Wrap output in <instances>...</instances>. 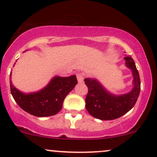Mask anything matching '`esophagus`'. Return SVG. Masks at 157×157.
Wrapping results in <instances>:
<instances>
[{"label": "esophagus", "instance_id": "esophagus-1", "mask_svg": "<svg viewBox=\"0 0 157 157\" xmlns=\"http://www.w3.org/2000/svg\"><path fill=\"white\" fill-rule=\"evenodd\" d=\"M76 77H77V80H78V83H83L84 82V75L82 73H78L76 74Z\"/></svg>", "mask_w": 157, "mask_h": 157}]
</instances>
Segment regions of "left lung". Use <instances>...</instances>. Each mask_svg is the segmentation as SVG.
Instances as JSON below:
<instances>
[{
    "label": "left lung",
    "mask_w": 157,
    "mask_h": 157,
    "mask_svg": "<svg viewBox=\"0 0 157 157\" xmlns=\"http://www.w3.org/2000/svg\"><path fill=\"white\" fill-rule=\"evenodd\" d=\"M125 65L132 71L133 88L124 94L115 95L106 90L103 86L94 78L84 79L88 87L86 97V108L90 114L96 119L113 120L124 115L136 103L140 91V80L138 71L134 60L130 56H127Z\"/></svg>",
    "instance_id": "left-lung-1"
}]
</instances>
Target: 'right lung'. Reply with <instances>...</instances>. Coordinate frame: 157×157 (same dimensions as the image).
I'll list each match as a JSON object with an SVG mask.
<instances>
[{"label":"right lung","instance_id":"add662e5","mask_svg":"<svg viewBox=\"0 0 157 157\" xmlns=\"http://www.w3.org/2000/svg\"><path fill=\"white\" fill-rule=\"evenodd\" d=\"M9 79L11 94L17 103L25 111L38 117L57 114L62 109L65 97L78 84L75 75L69 77L55 76L42 90L32 93H23L12 84L11 72Z\"/></svg>","mask_w":157,"mask_h":157}]
</instances>
